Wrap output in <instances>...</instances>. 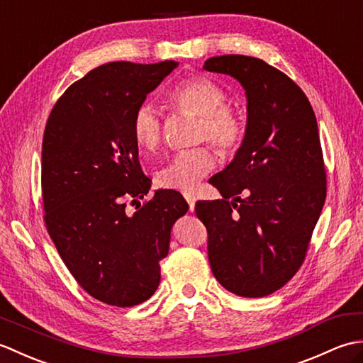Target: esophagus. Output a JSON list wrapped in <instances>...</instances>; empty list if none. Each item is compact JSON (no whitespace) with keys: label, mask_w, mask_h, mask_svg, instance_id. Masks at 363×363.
<instances>
[{"label":"esophagus","mask_w":363,"mask_h":363,"mask_svg":"<svg viewBox=\"0 0 363 363\" xmlns=\"http://www.w3.org/2000/svg\"><path fill=\"white\" fill-rule=\"evenodd\" d=\"M184 198H186V201H187V204H189V209H190V212H194V209H195V196L194 195H190V194H184Z\"/></svg>","instance_id":"obj_1"}]
</instances>
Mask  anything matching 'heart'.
I'll list each match as a JSON object with an SVG mask.
<instances>
[{
  "label": "heart",
  "instance_id": "1",
  "mask_svg": "<svg viewBox=\"0 0 363 363\" xmlns=\"http://www.w3.org/2000/svg\"><path fill=\"white\" fill-rule=\"evenodd\" d=\"M177 109L199 117L196 140H209L223 156L234 154L243 142L245 125L235 111L225 106L226 94L217 82L204 76H195L177 84L168 94ZM133 134L137 145L156 150L162 138V120L156 104L143 101L133 117ZM217 164L215 154L206 146L177 152L159 169L157 181L162 187L190 191L204 179Z\"/></svg>",
  "mask_w": 363,
  "mask_h": 363
}]
</instances>
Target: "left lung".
Masks as SVG:
<instances>
[{
	"label": "left lung",
	"mask_w": 363,
	"mask_h": 363,
	"mask_svg": "<svg viewBox=\"0 0 363 363\" xmlns=\"http://www.w3.org/2000/svg\"><path fill=\"white\" fill-rule=\"evenodd\" d=\"M203 68L240 82L246 126L234 159L209 181L223 199L198 201L195 212L217 281L262 298L295 276L325 206L317 118L304 91L262 59L226 54Z\"/></svg>",
	"instance_id": "1"
}]
</instances>
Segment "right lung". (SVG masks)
Wrapping results in <instances>:
<instances>
[{
  "mask_svg": "<svg viewBox=\"0 0 363 363\" xmlns=\"http://www.w3.org/2000/svg\"><path fill=\"white\" fill-rule=\"evenodd\" d=\"M109 62L67 89L52 107L42 145L45 223L64 264L90 296L130 307L160 282L173 223L189 211L174 190H156L142 172L133 117L174 68Z\"/></svg>",
  "mask_w": 363,
  "mask_h": 363,
  "instance_id": "obj_1",
  "label": "right lung"
}]
</instances>
